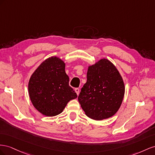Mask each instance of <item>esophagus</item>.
<instances>
[{"label": "esophagus", "instance_id": "obj_1", "mask_svg": "<svg viewBox=\"0 0 155 155\" xmlns=\"http://www.w3.org/2000/svg\"><path fill=\"white\" fill-rule=\"evenodd\" d=\"M74 91H75V92L77 93V95H78L79 94V91H80V90H79V88H75Z\"/></svg>", "mask_w": 155, "mask_h": 155}]
</instances>
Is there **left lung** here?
I'll return each mask as SVG.
<instances>
[{"instance_id":"left-lung-1","label":"left lung","mask_w":155,"mask_h":155,"mask_svg":"<svg viewBox=\"0 0 155 155\" xmlns=\"http://www.w3.org/2000/svg\"><path fill=\"white\" fill-rule=\"evenodd\" d=\"M124 94L121 74L111 61L104 58L88 68L87 82L78 99L87 117L102 120L117 112Z\"/></svg>"}]
</instances>
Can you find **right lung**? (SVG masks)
Returning a JSON list of instances; mask_svg holds the SVG:
<instances>
[{"label":"right lung","mask_w":155,"mask_h":155,"mask_svg":"<svg viewBox=\"0 0 155 155\" xmlns=\"http://www.w3.org/2000/svg\"><path fill=\"white\" fill-rule=\"evenodd\" d=\"M69 81L62 60L56 56L45 60L28 82L29 96L34 107L46 116L62 112L69 101L77 97Z\"/></svg>","instance_id":"add662e5"}]
</instances>
